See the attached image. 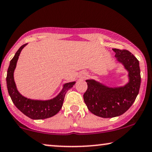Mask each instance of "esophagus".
<instances>
[{
	"label": "esophagus",
	"instance_id": "1",
	"mask_svg": "<svg viewBox=\"0 0 152 152\" xmlns=\"http://www.w3.org/2000/svg\"><path fill=\"white\" fill-rule=\"evenodd\" d=\"M87 76V75L86 74H83V75H81V77H82V78H85Z\"/></svg>",
	"mask_w": 152,
	"mask_h": 152
}]
</instances>
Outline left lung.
<instances>
[{"instance_id": "left-lung-1", "label": "left lung", "mask_w": 152, "mask_h": 152, "mask_svg": "<svg viewBox=\"0 0 152 152\" xmlns=\"http://www.w3.org/2000/svg\"><path fill=\"white\" fill-rule=\"evenodd\" d=\"M115 58L128 72L129 81L124 86L109 87L94 80H87L83 100L94 115L113 118L125 113L134 102L140 86L139 61L127 50L113 49Z\"/></svg>"}]
</instances>
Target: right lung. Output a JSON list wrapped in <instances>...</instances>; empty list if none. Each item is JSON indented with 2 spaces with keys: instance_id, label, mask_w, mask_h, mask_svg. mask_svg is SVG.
Segmentation results:
<instances>
[{
  "instance_id": "1",
  "label": "right lung",
  "mask_w": 152,
  "mask_h": 152,
  "mask_svg": "<svg viewBox=\"0 0 152 152\" xmlns=\"http://www.w3.org/2000/svg\"><path fill=\"white\" fill-rule=\"evenodd\" d=\"M27 45V44H25L21 46L12 60L10 61L6 78L7 86L13 103L20 111L31 119H45L51 117L59 113L62 107L66 93L73 86L75 81L64 83L60 93L51 99L34 100L22 95L16 88L14 78V72L21 50Z\"/></svg>"
}]
</instances>
